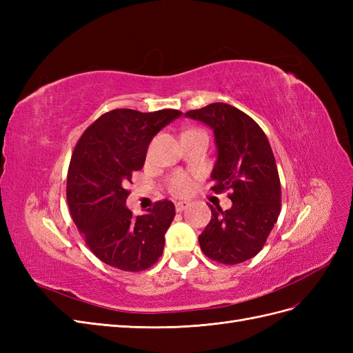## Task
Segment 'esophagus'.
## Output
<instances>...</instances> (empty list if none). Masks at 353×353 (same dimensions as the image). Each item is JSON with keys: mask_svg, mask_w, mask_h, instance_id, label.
<instances>
[{"mask_svg": "<svg viewBox=\"0 0 353 353\" xmlns=\"http://www.w3.org/2000/svg\"><path fill=\"white\" fill-rule=\"evenodd\" d=\"M188 206H190L188 201H176V203H175L176 212H183V210H185Z\"/></svg>", "mask_w": 353, "mask_h": 353, "instance_id": "obj_1", "label": "esophagus"}]
</instances>
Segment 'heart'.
I'll list each match as a JSON object with an SVG mask.
<instances>
[{
  "mask_svg": "<svg viewBox=\"0 0 353 353\" xmlns=\"http://www.w3.org/2000/svg\"><path fill=\"white\" fill-rule=\"evenodd\" d=\"M170 191H172V194L178 196V197H184L187 194L191 193V190H193V181H191L190 176H187L183 172H178L172 176L170 179Z\"/></svg>",
  "mask_w": 353,
  "mask_h": 353,
  "instance_id": "b5f03b06",
  "label": "heart"
}]
</instances>
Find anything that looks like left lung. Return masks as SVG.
<instances>
[{
    "label": "left lung",
    "instance_id": "obj_1",
    "mask_svg": "<svg viewBox=\"0 0 353 353\" xmlns=\"http://www.w3.org/2000/svg\"><path fill=\"white\" fill-rule=\"evenodd\" d=\"M187 117L208 125L215 135L216 162L212 190H231L232 206L213 208L199 236L208 258L236 265L258 254L281 209V185L268 138L250 116L227 103H212Z\"/></svg>",
    "mask_w": 353,
    "mask_h": 353
}]
</instances>
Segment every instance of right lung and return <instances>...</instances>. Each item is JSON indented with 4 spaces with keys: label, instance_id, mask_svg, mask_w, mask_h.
<instances>
[{
    "label": "right lung",
    "instance_id": "right-lung-1",
    "mask_svg": "<svg viewBox=\"0 0 353 353\" xmlns=\"http://www.w3.org/2000/svg\"><path fill=\"white\" fill-rule=\"evenodd\" d=\"M181 114L114 109L88 126L74 147L66 190L70 215L90 250L113 268L144 271L163 253L174 203L157 201L135 218L126 208V184L144 166L153 137Z\"/></svg>",
    "mask_w": 353,
    "mask_h": 353
}]
</instances>
